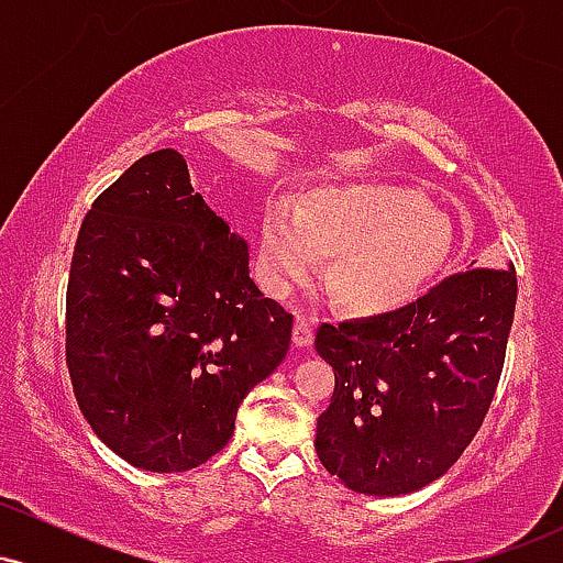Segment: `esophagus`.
I'll return each instance as SVG.
<instances>
[{
    "mask_svg": "<svg viewBox=\"0 0 563 563\" xmlns=\"http://www.w3.org/2000/svg\"><path fill=\"white\" fill-rule=\"evenodd\" d=\"M312 341H314L312 320H307V318L296 320V325H294V344L296 346H312Z\"/></svg>",
    "mask_w": 563,
    "mask_h": 563,
    "instance_id": "34e87169",
    "label": "esophagus"
}]
</instances>
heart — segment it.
I'll return each instance as SVG.
<instances>
[{"label": "heart", "instance_id": "b5f03b06", "mask_svg": "<svg viewBox=\"0 0 563 563\" xmlns=\"http://www.w3.org/2000/svg\"><path fill=\"white\" fill-rule=\"evenodd\" d=\"M452 224L421 192L389 183L314 190L296 206H273L262 222L260 267L286 294L330 260L328 290L346 312L384 314L405 307L442 273Z\"/></svg>", "mask_w": 563, "mask_h": 563}]
</instances>
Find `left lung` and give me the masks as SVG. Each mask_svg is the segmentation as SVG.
<instances>
[{"label": "left lung", "mask_w": 563, "mask_h": 563, "mask_svg": "<svg viewBox=\"0 0 563 563\" xmlns=\"http://www.w3.org/2000/svg\"><path fill=\"white\" fill-rule=\"evenodd\" d=\"M514 309L516 269L474 267L397 312L322 322L314 349L335 389L314 450L328 474L378 497L439 479L493 405Z\"/></svg>", "instance_id": "obj_1"}]
</instances>
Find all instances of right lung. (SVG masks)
I'll list each match as a JSON object with an SVG mask.
<instances>
[{
  "label": "right lung",
  "mask_w": 563,
  "mask_h": 563,
  "mask_svg": "<svg viewBox=\"0 0 563 563\" xmlns=\"http://www.w3.org/2000/svg\"><path fill=\"white\" fill-rule=\"evenodd\" d=\"M290 328L172 147L129 166L84 217L66 365L87 423L132 466L174 474L217 455L245 394L286 360Z\"/></svg>",
  "instance_id": "1"
}]
</instances>
